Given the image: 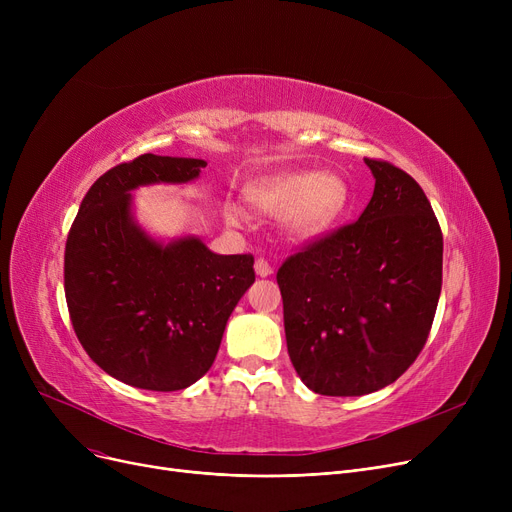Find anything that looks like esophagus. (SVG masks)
Listing matches in <instances>:
<instances>
[{
	"label": "esophagus",
	"mask_w": 512,
	"mask_h": 512,
	"mask_svg": "<svg viewBox=\"0 0 512 512\" xmlns=\"http://www.w3.org/2000/svg\"><path fill=\"white\" fill-rule=\"evenodd\" d=\"M255 274L261 276V278H267V276L274 274V270H272V265L267 263L265 259H257V261H255Z\"/></svg>",
	"instance_id": "34e87169"
}]
</instances>
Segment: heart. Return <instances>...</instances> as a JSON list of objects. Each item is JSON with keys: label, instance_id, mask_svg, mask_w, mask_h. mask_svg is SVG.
<instances>
[{"label": "heart", "instance_id": "b5f03b06", "mask_svg": "<svg viewBox=\"0 0 512 512\" xmlns=\"http://www.w3.org/2000/svg\"><path fill=\"white\" fill-rule=\"evenodd\" d=\"M249 201L263 213L282 215L294 238H315L334 228L351 205V186L336 172H280L249 186ZM226 218L234 226L249 215L238 203H228Z\"/></svg>", "mask_w": 512, "mask_h": 512}]
</instances>
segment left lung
<instances>
[{
  "label": "left lung",
  "instance_id": "obj_1",
  "mask_svg": "<svg viewBox=\"0 0 512 512\" xmlns=\"http://www.w3.org/2000/svg\"><path fill=\"white\" fill-rule=\"evenodd\" d=\"M361 218L278 270L290 361L326 396L396 382L421 353L442 290V230L423 188L388 161Z\"/></svg>",
  "mask_w": 512,
  "mask_h": 512
}]
</instances>
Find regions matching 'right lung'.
I'll return each mask as SVG.
<instances>
[{"mask_svg":"<svg viewBox=\"0 0 512 512\" xmlns=\"http://www.w3.org/2000/svg\"><path fill=\"white\" fill-rule=\"evenodd\" d=\"M205 159L145 153L89 188L70 228L64 288L74 332L112 378L184 390L209 371L253 255H218L199 236L159 240L132 213V191L199 178Z\"/></svg>","mask_w":512,"mask_h":512,"instance_id":"add662e5","label":"right lung"}]
</instances>
